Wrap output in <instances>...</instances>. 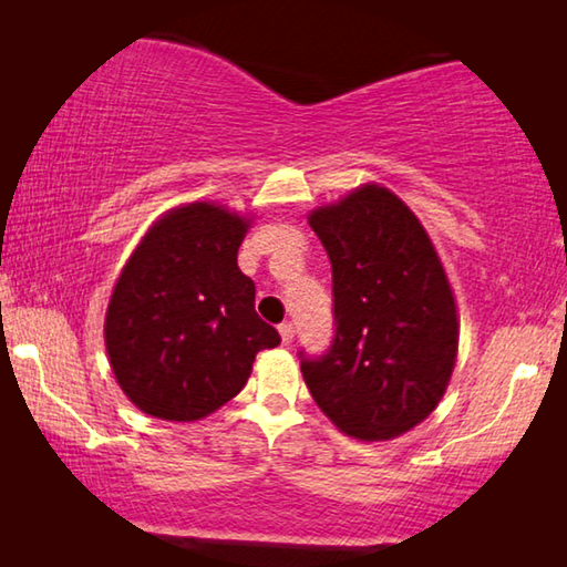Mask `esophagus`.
I'll return each mask as SVG.
<instances>
[{
  "label": "esophagus",
  "mask_w": 567,
  "mask_h": 567,
  "mask_svg": "<svg viewBox=\"0 0 567 567\" xmlns=\"http://www.w3.org/2000/svg\"><path fill=\"white\" fill-rule=\"evenodd\" d=\"M280 338L285 344H290L292 338H295V324L292 322H282L280 324Z\"/></svg>",
  "instance_id": "esophagus-1"
}]
</instances>
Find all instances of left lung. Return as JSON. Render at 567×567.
<instances>
[{"mask_svg":"<svg viewBox=\"0 0 567 567\" xmlns=\"http://www.w3.org/2000/svg\"><path fill=\"white\" fill-rule=\"evenodd\" d=\"M332 265L334 338L300 352L312 400L344 435L375 443L437 408L457 358V310L443 262L412 209L364 185L310 213Z\"/></svg>","mask_w":567,"mask_h":567,"instance_id":"1","label":"left lung"}]
</instances>
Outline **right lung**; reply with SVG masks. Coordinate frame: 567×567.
<instances>
[{
    "label": "right lung",
    "mask_w": 567,
    "mask_h": 567,
    "mask_svg": "<svg viewBox=\"0 0 567 567\" xmlns=\"http://www.w3.org/2000/svg\"><path fill=\"white\" fill-rule=\"evenodd\" d=\"M249 219L213 203L159 217L124 265L104 318L114 378L142 412L192 422L233 400L280 334L237 267Z\"/></svg>",
    "instance_id": "add662e5"
}]
</instances>
